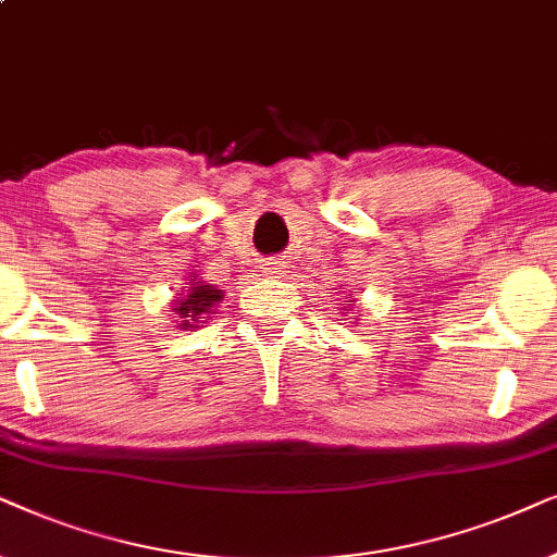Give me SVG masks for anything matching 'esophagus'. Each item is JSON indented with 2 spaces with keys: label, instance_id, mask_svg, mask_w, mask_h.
<instances>
[{
  "label": "esophagus",
  "instance_id": "1",
  "mask_svg": "<svg viewBox=\"0 0 557 557\" xmlns=\"http://www.w3.org/2000/svg\"><path fill=\"white\" fill-rule=\"evenodd\" d=\"M259 272H264V274H280V272H283V264H277V262H262V264H259Z\"/></svg>",
  "mask_w": 557,
  "mask_h": 557
}]
</instances>
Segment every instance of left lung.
Returning a JSON list of instances; mask_svg holds the SVG:
<instances>
[{
	"mask_svg": "<svg viewBox=\"0 0 557 557\" xmlns=\"http://www.w3.org/2000/svg\"><path fill=\"white\" fill-rule=\"evenodd\" d=\"M346 302H351V306H354V300H346Z\"/></svg>",
	"mask_w": 557,
	"mask_h": 557,
	"instance_id": "8db88e82",
	"label": "left lung"
}]
</instances>
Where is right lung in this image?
Masks as SVG:
<instances>
[{
	"mask_svg": "<svg viewBox=\"0 0 557 557\" xmlns=\"http://www.w3.org/2000/svg\"><path fill=\"white\" fill-rule=\"evenodd\" d=\"M221 300V290L211 285H196L193 290H188L183 300H175V313L177 318H183L181 325L188 329V325L198 323V318H209L206 313H213L216 302Z\"/></svg>",
	"mask_w": 557,
	"mask_h": 557,
	"instance_id": "obj_1",
	"label": "right lung"
}]
</instances>
